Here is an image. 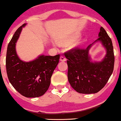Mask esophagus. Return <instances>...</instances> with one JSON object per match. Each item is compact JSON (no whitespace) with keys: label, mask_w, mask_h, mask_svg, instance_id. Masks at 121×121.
Returning <instances> with one entry per match:
<instances>
[{"label":"esophagus","mask_w":121,"mask_h":121,"mask_svg":"<svg viewBox=\"0 0 121 121\" xmlns=\"http://www.w3.org/2000/svg\"><path fill=\"white\" fill-rule=\"evenodd\" d=\"M60 60L62 61V62H65V61H66V58L64 56H61L60 58Z\"/></svg>","instance_id":"obj_1"}]
</instances>
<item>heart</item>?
Segmentation results:
<instances>
[{"label": "heart", "mask_w": 121, "mask_h": 121, "mask_svg": "<svg viewBox=\"0 0 121 121\" xmlns=\"http://www.w3.org/2000/svg\"><path fill=\"white\" fill-rule=\"evenodd\" d=\"M79 36V35H76V36H75L74 37V38H73V39H72L70 40H75V39H77V38H78ZM63 43H65V42H63Z\"/></svg>", "instance_id": "heart-1"}]
</instances>
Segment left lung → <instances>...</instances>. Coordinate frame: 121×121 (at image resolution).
<instances>
[{"mask_svg":"<svg viewBox=\"0 0 121 121\" xmlns=\"http://www.w3.org/2000/svg\"><path fill=\"white\" fill-rule=\"evenodd\" d=\"M98 35L95 42L101 41L106 49V56L101 62L91 61L88 52L92 44L85 49L73 48L65 53L68 59V81L73 89L80 94L98 92L113 72L115 56L112 40L103 27Z\"/></svg>","mask_w":121,"mask_h":121,"instance_id":"left-lung-1","label":"left lung"}]
</instances>
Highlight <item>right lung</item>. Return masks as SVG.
I'll return each mask as SVG.
<instances>
[{
	"label": "right lung",
	"instance_id": "1",
	"mask_svg": "<svg viewBox=\"0 0 121 121\" xmlns=\"http://www.w3.org/2000/svg\"><path fill=\"white\" fill-rule=\"evenodd\" d=\"M19 27L8 46L6 58V72L9 82L22 95L27 98L42 96L48 89L51 78L59 62L60 55H41L29 62L21 60L16 52L15 45L22 27Z\"/></svg>",
	"mask_w": 121,
	"mask_h": 121
}]
</instances>
